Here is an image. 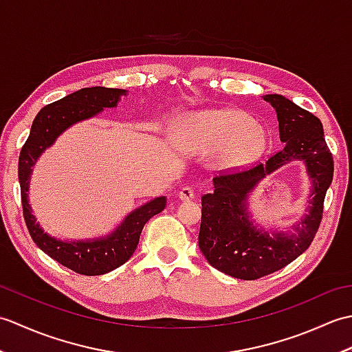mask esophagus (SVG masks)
Instances as JSON below:
<instances>
[{
  "label": "esophagus",
  "mask_w": 352,
  "mask_h": 352,
  "mask_svg": "<svg viewBox=\"0 0 352 352\" xmlns=\"http://www.w3.org/2000/svg\"><path fill=\"white\" fill-rule=\"evenodd\" d=\"M195 198V190L190 186H184V188L180 190V199L182 201H190Z\"/></svg>",
  "instance_id": "esophagus-1"
}]
</instances>
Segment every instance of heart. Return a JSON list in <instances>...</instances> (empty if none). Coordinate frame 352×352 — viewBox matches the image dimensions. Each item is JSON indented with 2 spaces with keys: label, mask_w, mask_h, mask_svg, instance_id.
Wrapping results in <instances>:
<instances>
[{
  "label": "heart",
  "mask_w": 352,
  "mask_h": 352,
  "mask_svg": "<svg viewBox=\"0 0 352 352\" xmlns=\"http://www.w3.org/2000/svg\"><path fill=\"white\" fill-rule=\"evenodd\" d=\"M180 134L190 151H222L228 168L245 166L265 153L267 139L261 126L239 110H206L186 116Z\"/></svg>",
  "instance_id": "obj_1"
}]
</instances>
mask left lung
Returning a JSON list of instances; mask_svg holds the SVG:
<instances>
[{
  "mask_svg": "<svg viewBox=\"0 0 352 352\" xmlns=\"http://www.w3.org/2000/svg\"><path fill=\"white\" fill-rule=\"evenodd\" d=\"M272 104L284 148L265 163L219 172L213 190L201 198L199 250L214 269L239 280H258L280 271L309 248L322 221L324 199L333 180L334 162L319 118L281 95H266ZM300 158L314 182L311 212L292 235L261 234L249 222L245 198L261 177L284 162Z\"/></svg>",
  "mask_w": 352,
  "mask_h": 352,
  "instance_id": "8db88e82",
  "label": "left lung"
}]
</instances>
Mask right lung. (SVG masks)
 Segmentation results:
<instances>
[{
  "label": "right lung",
  "instance_id": "right-lung-1",
  "mask_svg": "<svg viewBox=\"0 0 352 352\" xmlns=\"http://www.w3.org/2000/svg\"><path fill=\"white\" fill-rule=\"evenodd\" d=\"M122 89L110 87H85L65 98L45 106L34 118L32 131L21 149L18 163V177L21 184L22 213L25 226L33 242L65 267L81 275H102L122 266L136 251L139 237L145 223L154 214L160 213L166 206V198L160 197L149 201L126 216L113 234L106 239L87 242H62L43 233L32 214L28 204L27 190L32 166L36 163L45 148L52 145L58 134L83 119L92 118L104 107H115L119 96L124 95Z\"/></svg>",
  "mask_w": 352,
  "mask_h": 352
}]
</instances>
